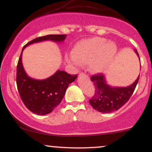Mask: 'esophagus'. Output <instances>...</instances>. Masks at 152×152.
Returning a JSON list of instances; mask_svg holds the SVG:
<instances>
[{"mask_svg": "<svg viewBox=\"0 0 152 152\" xmlns=\"http://www.w3.org/2000/svg\"><path fill=\"white\" fill-rule=\"evenodd\" d=\"M79 75H80V76H87V77H88V76H87V75H86V74H85V73H83V72H81V73H80V74H79Z\"/></svg>", "mask_w": 152, "mask_h": 152, "instance_id": "obj_1", "label": "esophagus"}]
</instances>
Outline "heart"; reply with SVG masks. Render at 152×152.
Listing matches in <instances>:
<instances>
[{"label": "heart", "instance_id": "b5f03b06", "mask_svg": "<svg viewBox=\"0 0 152 152\" xmlns=\"http://www.w3.org/2000/svg\"><path fill=\"white\" fill-rule=\"evenodd\" d=\"M117 53V47L113 42L106 43L105 38H94L78 43L71 58L75 64H90L94 74H101L109 68Z\"/></svg>", "mask_w": 152, "mask_h": 152}]
</instances>
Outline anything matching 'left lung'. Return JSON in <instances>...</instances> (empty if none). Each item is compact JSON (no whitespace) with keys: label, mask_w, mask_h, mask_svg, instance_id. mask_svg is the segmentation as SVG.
Instances as JSON below:
<instances>
[{"label":"left lung","mask_w":152,"mask_h":152,"mask_svg":"<svg viewBox=\"0 0 152 152\" xmlns=\"http://www.w3.org/2000/svg\"><path fill=\"white\" fill-rule=\"evenodd\" d=\"M138 57L137 50H135ZM139 76L134 83L127 87H111L106 83L105 76L102 74L91 76V80L95 86V93L89 100L90 104L96 111L110 113L117 111L129 100L133 94Z\"/></svg>","instance_id":"8db88e82"}]
</instances>
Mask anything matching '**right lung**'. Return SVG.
Masks as SVG:
<instances>
[{
  "instance_id": "right-lung-1",
  "label": "right lung",
  "mask_w": 152,
  "mask_h": 152,
  "mask_svg": "<svg viewBox=\"0 0 152 152\" xmlns=\"http://www.w3.org/2000/svg\"><path fill=\"white\" fill-rule=\"evenodd\" d=\"M66 35H47L31 41L23 48L17 65L16 83L22 102L31 111L38 115L51 112L60 104L68 86L75 81L77 75H70L64 71H57L53 76L43 80L30 78L22 64V52L31 43L50 41L61 42Z\"/></svg>"
}]
</instances>
